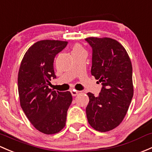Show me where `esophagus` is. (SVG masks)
Masks as SVG:
<instances>
[{
	"label": "esophagus",
	"mask_w": 152,
	"mask_h": 152,
	"mask_svg": "<svg viewBox=\"0 0 152 152\" xmlns=\"http://www.w3.org/2000/svg\"><path fill=\"white\" fill-rule=\"evenodd\" d=\"M71 95L74 97V96H76V95H78V93H79V91H76V90H75V89H72V90H71Z\"/></svg>",
	"instance_id": "34e87169"
}]
</instances>
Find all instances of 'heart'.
<instances>
[{
    "label": "heart",
    "instance_id": "1",
    "mask_svg": "<svg viewBox=\"0 0 152 152\" xmlns=\"http://www.w3.org/2000/svg\"><path fill=\"white\" fill-rule=\"evenodd\" d=\"M85 52L84 49V48H83L80 44H75L74 46H73V49H72V54L73 53H79V52Z\"/></svg>",
    "mask_w": 152,
    "mask_h": 152
}]
</instances>
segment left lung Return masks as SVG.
<instances>
[{
  "mask_svg": "<svg viewBox=\"0 0 152 152\" xmlns=\"http://www.w3.org/2000/svg\"><path fill=\"white\" fill-rule=\"evenodd\" d=\"M92 49L91 74L102 88L95 97L88 92L87 119L91 127L106 132L117 127L125 116L132 96V68L125 49L110 38H87Z\"/></svg>",
  "mask_w": 152,
  "mask_h": 152,
  "instance_id": "left-lung-1",
  "label": "left lung"
}]
</instances>
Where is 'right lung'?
<instances>
[{
  "instance_id": "add662e5",
  "label": "right lung",
  "mask_w": 152,
  "mask_h": 152,
  "mask_svg": "<svg viewBox=\"0 0 152 152\" xmlns=\"http://www.w3.org/2000/svg\"><path fill=\"white\" fill-rule=\"evenodd\" d=\"M67 41L43 40L31 46L24 55L18 73L20 105L31 124L40 132L50 135L65 126L67 111L72 102L71 92L52 91L55 79L54 59Z\"/></svg>"
}]
</instances>
